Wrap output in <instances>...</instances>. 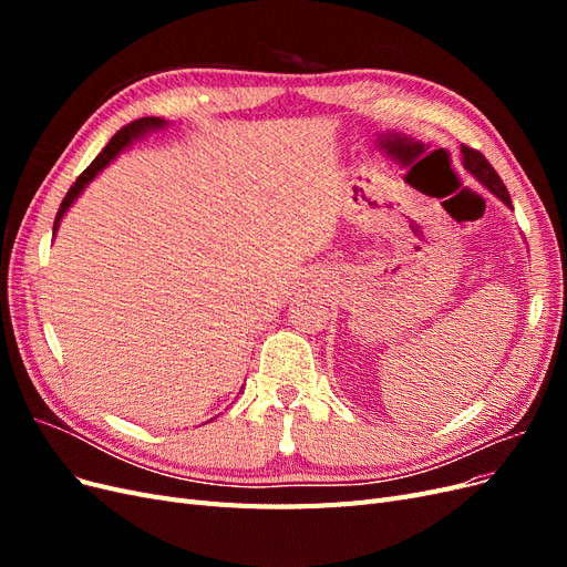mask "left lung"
<instances>
[{
  "label": "left lung",
  "mask_w": 567,
  "mask_h": 567,
  "mask_svg": "<svg viewBox=\"0 0 567 567\" xmlns=\"http://www.w3.org/2000/svg\"><path fill=\"white\" fill-rule=\"evenodd\" d=\"M461 163H463V169L477 182L483 184L489 194H494L496 198H499L506 208H511V196L506 192L504 182L499 179V175L494 173V167L487 163V158L483 156L480 151H473L468 146H461ZM513 210V208H511Z\"/></svg>",
  "instance_id": "1"
}]
</instances>
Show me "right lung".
Returning a JSON list of instances; mask_svg holds the SVG:
<instances>
[{
	"instance_id": "obj_1",
	"label": "right lung",
	"mask_w": 567,
	"mask_h": 567,
	"mask_svg": "<svg viewBox=\"0 0 567 567\" xmlns=\"http://www.w3.org/2000/svg\"><path fill=\"white\" fill-rule=\"evenodd\" d=\"M169 123L167 120H163V117H140V120H134V123H130L127 127H123L120 130L113 140L106 144V148L99 153V156L92 161V165L84 169V173L75 179V184L68 188V194H65V198H63V203H61V208H59V213H56V219H54V236H56V231H59V227H61V219L65 217V213L71 210V205L82 196V192L84 188H87L101 173H104V169L120 156V153L123 151H127L134 142H140V140H144V136H148V134H153V132H163L165 127H167Z\"/></svg>"
}]
</instances>
